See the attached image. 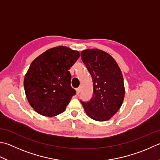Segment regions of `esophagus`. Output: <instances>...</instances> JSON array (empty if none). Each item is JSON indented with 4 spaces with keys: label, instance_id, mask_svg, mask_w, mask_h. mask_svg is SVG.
<instances>
[{
    "label": "esophagus",
    "instance_id": "34e87169",
    "mask_svg": "<svg viewBox=\"0 0 160 160\" xmlns=\"http://www.w3.org/2000/svg\"><path fill=\"white\" fill-rule=\"evenodd\" d=\"M76 91H77V95H79V93L81 92V88H77L76 89Z\"/></svg>",
    "mask_w": 160,
    "mask_h": 160
}]
</instances>
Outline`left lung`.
I'll use <instances>...</instances> for the list:
<instances>
[{"mask_svg":"<svg viewBox=\"0 0 160 160\" xmlns=\"http://www.w3.org/2000/svg\"><path fill=\"white\" fill-rule=\"evenodd\" d=\"M81 60L92 79L93 96L81 103L90 118L109 120L118 111L125 97L122 72L113 57L98 49L83 50Z\"/></svg>","mask_w":160,"mask_h":160,"instance_id":"8db88e82","label":"left lung"}]
</instances>
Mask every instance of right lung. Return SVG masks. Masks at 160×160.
<instances>
[{"label": "right lung", "mask_w": 160, "mask_h": 160, "mask_svg": "<svg viewBox=\"0 0 160 160\" xmlns=\"http://www.w3.org/2000/svg\"><path fill=\"white\" fill-rule=\"evenodd\" d=\"M80 53L59 46L47 50L30 65L23 86L31 106L41 115L53 117L65 111L76 91L69 71Z\"/></svg>", "instance_id": "1"}]
</instances>
